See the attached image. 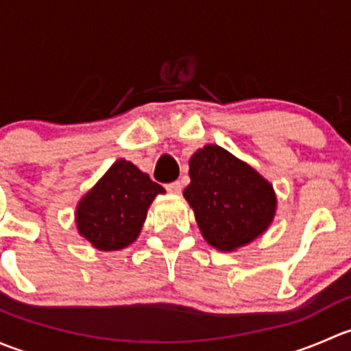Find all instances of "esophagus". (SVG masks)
I'll return each instance as SVG.
<instances>
[{"mask_svg": "<svg viewBox=\"0 0 351 351\" xmlns=\"http://www.w3.org/2000/svg\"><path fill=\"white\" fill-rule=\"evenodd\" d=\"M166 190H168L169 193H180L182 192V183L180 182H173V183H168V185H166Z\"/></svg>", "mask_w": 351, "mask_h": 351, "instance_id": "obj_1", "label": "esophagus"}]
</instances>
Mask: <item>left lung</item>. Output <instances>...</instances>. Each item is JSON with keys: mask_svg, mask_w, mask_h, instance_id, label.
I'll list each match as a JSON object with an SVG mask.
<instances>
[{"mask_svg": "<svg viewBox=\"0 0 351 351\" xmlns=\"http://www.w3.org/2000/svg\"><path fill=\"white\" fill-rule=\"evenodd\" d=\"M183 197L204 239L219 251H236L260 238L277 214L274 185L253 166L217 144L197 149L189 161Z\"/></svg>", "mask_w": 351, "mask_h": 351, "instance_id": "1", "label": "left lung"}]
</instances>
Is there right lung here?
I'll return each mask as SVG.
<instances>
[{
	"mask_svg": "<svg viewBox=\"0 0 351 351\" xmlns=\"http://www.w3.org/2000/svg\"><path fill=\"white\" fill-rule=\"evenodd\" d=\"M165 189L134 162L117 159L77 202L74 221L83 239L100 251H119L139 238L147 208Z\"/></svg>",
	"mask_w": 351,
	"mask_h": 351,
	"instance_id": "1",
	"label": "right lung"
}]
</instances>
